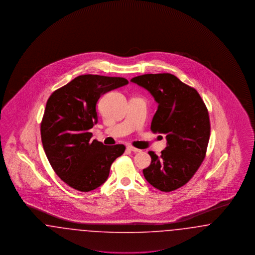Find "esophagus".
<instances>
[{"mask_svg":"<svg viewBox=\"0 0 255 255\" xmlns=\"http://www.w3.org/2000/svg\"><path fill=\"white\" fill-rule=\"evenodd\" d=\"M127 149H128L129 151H131V152H133V153H138V152H140V150H139V149L134 148V147L131 145L127 146Z\"/></svg>","mask_w":255,"mask_h":255,"instance_id":"obj_1","label":"esophagus"}]
</instances>
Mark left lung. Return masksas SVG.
<instances>
[{
    "label": "left lung",
    "instance_id": "obj_1",
    "mask_svg": "<svg viewBox=\"0 0 255 255\" xmlns=\"http://www.w3.org/2000/svg\"><path fill=\"white\" fill-rule=\"evenodd\" d=\"M131 81L146 89L158 102L151 130L164 133L167 140L159 157L148 152L152 160L143 175L158 190L174 191L190 181L206 158L210 135L206 104L194 88L171 73L143 74Z\"/></svg>",
    "mask_w": 255,
    "mask_h": 255
}]
</instances>
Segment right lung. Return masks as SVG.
Masks as SVG:
<instances>
[{"instance_id": "add662e5", "label": "right lung", "mask_w": 255, "mask_h": 255, "mask_svg": "<svg viewBox=\"0 0 255 255\" xmlns=\"http://www.w3.org/2000/svg\"><path fill=\"white\" fill-rule=\"evenodd\" d=\"M123 77L79 75L49 97L41 122L42 143L51 167L63 182L81 192L99 187L109 177L123 144L92 140L97 123L96 106L105 93L127 85Z\"/></svg>"}]
</instances>
